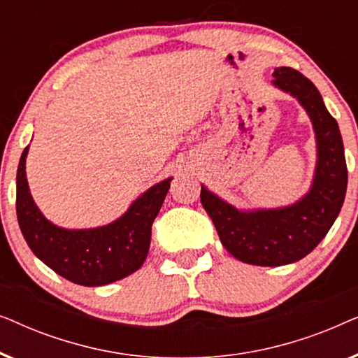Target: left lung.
<instances>
[{
	"instance_id": "8db88e82",
	"label": "left lung",
	"mask_w": 358,
	"mask_h": 358,
	"mask_svg": "<svg viewBox=\"0 0 358 358\" xmlns=\"http://www.w3.org/2000/svg\"><path fill=\"white\" fill-rule=\"evenodd\" d=\"M272 85L300 102L316 136V168L311 187L295 203L277 208L241 210L202 185L200 200L224 249L238 261L277 267L308 256L322 241L347 190V164L339 125L327 112L316 86L293 68L272 73Z\"/></svg>"
}]
</instances>
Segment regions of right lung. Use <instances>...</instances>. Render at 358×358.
<instances>
[{"instance_id": "add662e5", "label": "right lung", "mask_w": 358, "mask_h": 358, "mask_svg": "<svg viewBox=\"0 0 358 358\" xmlns=\"http://www.w3.org/2000/svg\"><path fill=\"white\" fill-rule=\"evenodd\" d=\"M27 153L29 146L17 166L16 213L32 252L58 275L85 287L107 285L138 271L150 251L151 224L173 178L150 187L109 224L68 229L47 220L34 202L26 178Z\"/></svg>"}]
</instances>
